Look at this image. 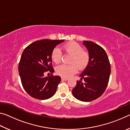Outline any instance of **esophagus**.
Masks as SVG:
<instances>
[{
  "instance_id": "34e87169",
  "label": "esophagus",
  "mask_w": 130,
  "mask_h": 130,
  "mask_svg": "<svg viewBox=\"0 0 130 130\" xmlns=\"http://www.w3.org/2000/svg\"><path fill=\"white\" fill-rule=\"evenodd\" d=\"M61 79H62V80H63V81H67L68 80V78H64V77H62L61 78Z\"/></svg>"
}]
</instances>
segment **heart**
I'll return each instance as SVG.
<instances>
[{
    "mask_svg": "<svg viewBox=\"0 0 130 130\" xmlns=\"http://www.w3.org/2000/svg\"><path fill=\"white\" fill-rule=\"evenodd\" d=\"M66 53L72 55L70 60V65L61 64L56 68L57 73L58 75L65 78L70 77L75 74L79 69L82 70L86 68L89 62L90 57L88 53L84 50L83 47L78 43L72 42L66 44L63 46ZM62 52L58 47H56L52 53V59L56 63L61 62L62 59ZM78 65L77 66L74 63Z\"/></svg>",
    "mask_w": 130,
    "mask_h": 130,
    "instance_id": "1",
    "label": "heart"
}]
</instances>
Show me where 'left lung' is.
<instances>
[{
	"mask_svg": "<svg viewBox=\"0 0 130 130\" xmlns=\"http://www.w3.org/2000/svg\"><path fill=\"white\" fill-rule=\"evenodd\" d=\"M83 43L88 51L89 62L80 75L85 83L77 81L72 93L78 100L88 102L104 93L109 81L111 65L106 52L100 46L91 41H84Z\"/></svg>",
	"mask_w": 130,
	"mask_h": 130,
	"instance_id": "8db88e82",
	"label": "left lung"
}]
</instances>
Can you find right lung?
<instances>
[{
	"label": "right lung",
	"instance_id": "1",
	"mask_svg": "<svg viewBox=\"0 0 130 130\" xmlns=\"http://www.w3.org/2000/svg\"><path fill=\"white\" fill-rule=\"evenodd\" d=\"M64 40L35 41L26 47L22 54L18 71L22 84L26 92L39 100L48 99L56 93L61 81L59 76L45 77L48 71L52 74V53L55 47Z\"/></svg>",
	"mask_w": 130,
	"mask_h": 130
}]
</instances>
